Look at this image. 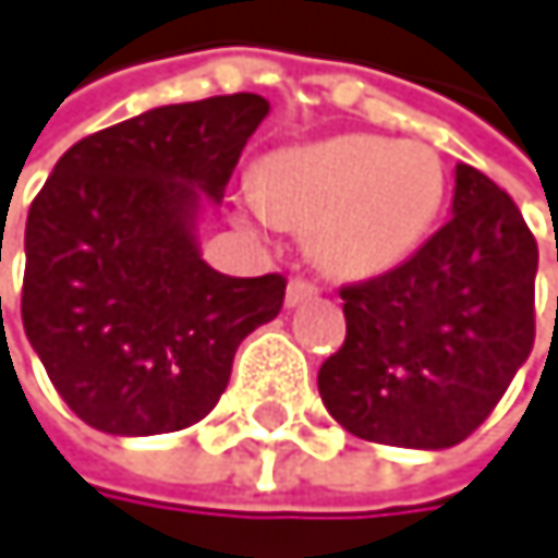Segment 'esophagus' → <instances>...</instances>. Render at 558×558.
<instances>
[{
  "label": "esophagus",
  "mask_w": 558,
  "mask_h": 558,
  "mask_svg": "<svg viewBox=\"0 0 558 558\" xmlns=\"http://www.w3.org/2000/svg\"><path fill=\"white\" fill-rule=\"evenodd\" d=\"M317 294L314 281H307V277H291V284H288V307H298L304 301H311Z\"/></svg>",
  "instance_id": "obj_1"
}]
</instances>
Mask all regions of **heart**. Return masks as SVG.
<instances>
[{"label": "heart", "mask_w": 558, "mask_h": 558, "mask_svg": "<svg viewBox=\"0 0 558 558\" xmlns=\"http://www.w3.org/2000/svg\"><path fill=\"white\" fill-rule=\"evenodd\" d=\"M251 191L264 218L307 231L320 270L364 281L426 241L447 202V168L423 142L337 135L267 155Z\"/></svg>", "instance_id": "b5f03b06"}]
</instances>
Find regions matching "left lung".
Returning <instances> with one entry per match:
<instances>
[{"label":"left lung","mask_w":558,"mask_h":558,"mask_svg":"<svg viewBox=\"0 0 558 558\" xmlns=\"http://www.w3.org/2000/svg\"><path fill=\"white\" fill-rule=\"evenodd\" d=\"M539 247L512 197L457 165L453 218L410 260L343 284L327 413L384 447L447 450L493 413L536 340Z\"/></svg>","instance_id":"obj_1"}]
</instances>
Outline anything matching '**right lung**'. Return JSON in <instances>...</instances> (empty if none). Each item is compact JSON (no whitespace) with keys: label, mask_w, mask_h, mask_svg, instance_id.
Instances as JSON below:
<instances>
[{"label":"right lung","mask_w":558,"mask_h":558,"mask_svg":"<svg viewBox=\"0 0 558 558\" xmlns=\"http://www.w3.org/2000/svg\"><path fill=\"white\" fill-rule=\"evenodd\" d=\"M267 108L251 92L151 108L75 142L35 194L22 327L88 426L155 436L205 420L241 340L281 314L284 274H218L191 231Z\"/></svg>","instance_id":"obj_1"}]
</instances>
